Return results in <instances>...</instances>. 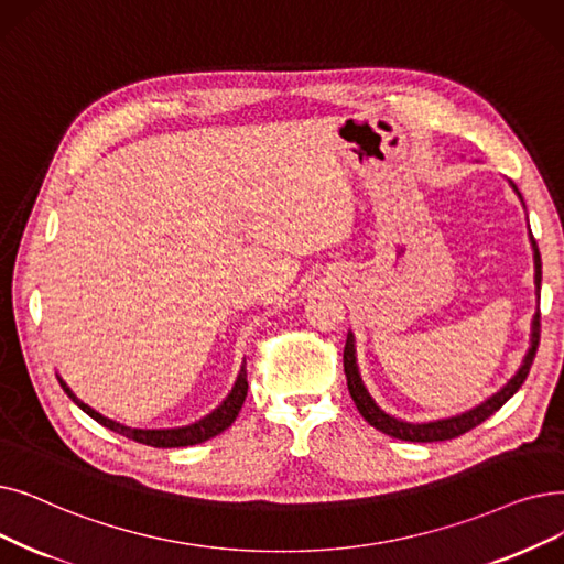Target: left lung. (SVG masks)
<instances>
[{"label":"left lung","mask_w":564,"mask_h":564,"mask_svg":"<svg viewBox=\"0 0 564 564\" xmlns=\"http://www.w3.org/2000/svg\"><path fill=\"white\" fill-rule=\"evenodd\" d=\"M532 241V249H534V283H536V292L542 288V258H540V249H536V241ZM540 311H536L534 321H532V346L523 359V366L519 369V373L513 376L498 394H494L488 401H484L481 405H477L475 410H468L463 414H456V417L449 420H440V422H429V424H408L401 420L389 417L387 412H382L373 399L369 397V391L361 384L359 371H357V359H355V340L352 334H348L346 340V350H343V371H346L348 378V389H350V397L359 410L361 417L369 422L373 429L391 435V437H399V440H408V443H443V440H452L458 437L463 433H468L470 429L479 426L481 422H486L491 417L494 412H498L517 391L521 389V384L525 382L528 373H530V366L534 361L536 348H540Z\"/></svg>","instance_id":"8db88e82"}]
</instances>
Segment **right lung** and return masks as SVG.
<instances>
[{"mask_svg": "<svg viewBox=\"0 0 564 564\" xmlns=\"http://www.w3.org/2000/svg\"><path fill=\"white\" fill-rule=\"evenodd\" d=\"M59 384L68 394V399L76 403L83 412H87L91 420L99 422L101 426H106V429H110V431H115L119 435H124L129 440H135V443H140V445L159 447V449L200 445V443H205V440H209V437H214L218 433H224L237 420V414H239L243 401H247V391H249L247 366H241L239 378H237L232 391L228 394V399L221 405H218L214 412H209L207 417H203L200 422L188 424V426H180V429H131V426H124V424H119V422H112V420L104 417V414L91 410L89 405H85L80 399H76V394H73V391L66 387V382L62 378H59Z\"/></svg>", "mask_w": 564, "mask_h": 564, "instance_id": "obj_1", "label": "right lung"}]
</instances>
